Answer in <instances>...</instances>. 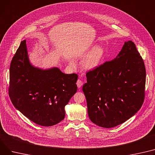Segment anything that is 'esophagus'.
Here are the masks:
<instances>
[{"label": "esophagus", "instance_id": "34e87169", "mask_svg": "<svg viewBox=\"0 0 155 155\" xmlns=\"http://www.w3.org/2000/svg\"><path fill=\"white\" fill-rule=\"evenodd\" d=\"M82 85H83V83H82V81L80 79H78L77 81V85L78 88H80L82 86Z\"/></svg>", "mask_w": 155, "mask_h": 155}]
</instances>
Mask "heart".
<instances>
[{
    "mask_svg": "<svg viewBox=\"0 0 155 155\" xmlns=\"http://www.w3.org/2000/svg\"><path fill=\"white\" fill-rule=\"evenodd\" d=\"M105 55V48L101 45L96 46L84 60L83 66L84 68L92 70L97 68L104 60Z\"/></svg>",
    "mask_w": 155,
    "mask_h": 155,
    "instance_id": "heart-1",
    "label": "heart"
}]
</instances>
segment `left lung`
<instances>
[{
  "mask_svg": "<svg viewBox=\"0 0 155 155\" xmlns=\"http://www.w3.org/2000/svg\"><path fill=\"white\" fill-rule=\"evenodd\" d=\"M83 86L90 120L113 128L133 117L145 99L146 70L132 41L125 42L117 57L88 71Z\"/></svg>",
  "mask_w": 155,
  "mask_h": 155,
  "instance_id": "8db88e82",
  "label": "left lung"
}]
</instances>
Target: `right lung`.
<instances>
[{
	"mask_svg": "<svg viewBox=\"0 0 155 155\" xmlns=\"http://www.w3.org/2000/svg\"><path fill=\"white\" fill-rule=\"evenodd\" d=\"M77 74H65L57 67H34L24 40L10 64L8 94L25 117L37 125L50 127L64 119L65 107L77 91Z\"/></svg>",
	"mask_w": 155,
	"mask_h": 155,
	"instance_id": "obj_1",
	"label": "right lung"
}]
</instances>
